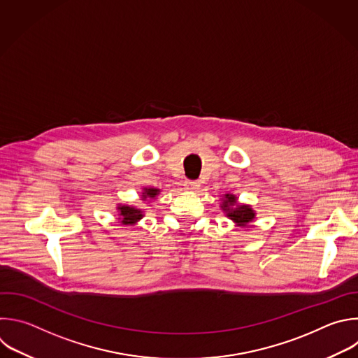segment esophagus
Listing matches in <instances>:
<instances>
[{
    "mask_svg": "<svg viewBox=\"0 0 358 358\" xmlns=\"http://www.w3.org/2000/svg\"><path fill=\"white\" fill-rule=\"evenodd\" d=\"M184 187H185V189H187V191H196V189L199 188V182H196V181H191V180H187V181L184 182Z\"/></svg>",
    "mask_w": 358,
    "mask_h": 358,
    "instance_id": "34e87169",
    "label": "esophagus"
}]
</instances>
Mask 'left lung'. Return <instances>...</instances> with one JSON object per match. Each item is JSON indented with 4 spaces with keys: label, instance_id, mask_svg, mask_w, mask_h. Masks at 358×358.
<instances>
[{
    "label": "left lung",
    "instance_id": "8db88e82",
    "mask_svg": "<svg viewBox=\"0 0 358 358\" xmlns=\"http://www.w3.org/2000/svg\"><path fill=\"white\" fill-rule=\"evenodd\" d=\"M220 208L229 219H231L237 226L241 227H248L249 223L253 222V219L256 217V212L250 205L237 203L236 195H231V194H224Z\"/></svg>",
    "mask_w": 358,
    "mask_h": 358
}]
</instances>
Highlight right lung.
<instances>
[{
  "mask_svg": "<svg viewBox=\"0 0 358 358\" xmlns=\"http://www.w3.org/2000/svg\"><path fill=\"white\" fill-rule=\"evenodd\" d=\"M159 192H160V189H157V188H145L143 192H142V199L143 201H148L149 198L155 199L159 195ZM117 210H119V216H121V217H119V220H121L122 224H131L132 226L143 217V210L138 209L135 206L119 205Z\"/></svg>",
  "mask_w": 358,
  "mask_h": 358,
  "instance_id": "right-lung-1",
  "label": "right lung"
}]
</instances>
